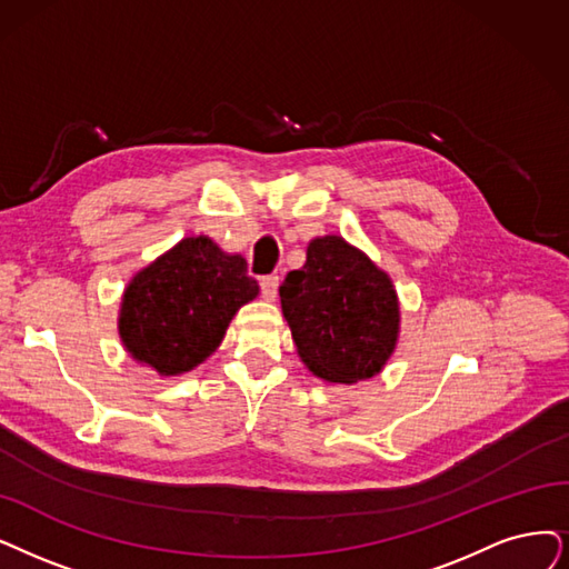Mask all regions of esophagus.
<instances>
[{
	"label": "esophagus",
	"mask_w": 569,
	"mask_h": 569,
	"mask_svg": "<svg viewBox=\"0 0 569 569\" xmlns=\"http://www.w3.org/2000/svg\"><path fill=\"white\" fill-rule=\"evenodd\" d=\"M278 289H280V278L278 276L261 278V293H263L266 301H276L278 299Z\"/></svg>",
	"instance_id": "34e87169"
}]
</instances>
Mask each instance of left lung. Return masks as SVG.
<instances>
[{"label":"left lung","instance_id":"8db88e82","mask_svg":"<svg viewBox=\"0 0 569 569\" xmlns=\"http://www.w3.org/2000/svg\"><path fill=\"white\" fill-rule=\"evenodd\" d=\"M280 303L301 361L327 382L369 380L397 350L395 282L346 238H312L303 268L280 287Z\"/></svg>","mask_w":569,"mask_h":569}]
</instances>
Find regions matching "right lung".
I'll use <instances>...</instances> for the list:
<instances>
[{"label": "right lung", "instance_id": "1", "mask_svg": "<svg viewBox=\"0 0 569 569\" xmlns=\"http://www.w3.org/2000/svg\"><path fill=\"white\" fill-rule=\"evenodd\" d=\"M259 297L242 254L208 236L181 238L123 289L119 338L126 352L158 376L193 371L219 346L236 312Z\"/></svg>", "mask_w": 569, "mask_h": 569}]
</instances>
